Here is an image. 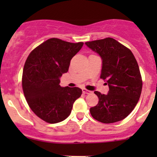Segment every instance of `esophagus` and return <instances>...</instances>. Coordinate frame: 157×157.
<instances>
[{
  "instance_id": "1",
  "label": "esophagus",
  "mask_w": 157,
  "mask_h": 157,
  "mask_svg": "<svg viewBox=\"0 0 157 157\" xmlns=\"http://www.w3.org/2000/svg\"><path fill=\"white\" fill-rule=\"evenodd\" d=\"M82 90H83V93H85V94H90V93H92V91H90V90H86V89L85 88L82 89Z\"/></svg>"
}]
</instances>
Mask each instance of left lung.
<instances>
[{
  "mask_svg": "<svg viewBox=\"0 0 157 157\" xmlns=\"http://www.w3.org/2000/svg\"><path fill=\"white\" fill-rule=\"evenodd\" d=\"M102 59L100 78L108 84V94L94 93L99 102L90 108L97 121L109 124L123 120L137 105L142 90V79L138 64L131 51L112 38L85 43Z\"/></svg>",
  "mask_w": 157,
  "mask_h": 157,
  "instance_id": "8db88e82",
  "label": "left lung"
}]
</instances>
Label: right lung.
Here are the masks:
<instances>
[{
  "instance_id": "right-lung-1",
  "label": "right lung",
  "mask_w": 157,
  "mask_h": 157,
  "mask_svg": "<svg viewBox=\"0 0 157 157\" xmlns=\"http://www.w3.org/2000/svg\"><path fill=\"white\" fill-rule=\"evenodd\" d=\"M83 45V42L52 38L32 51L26 59L22 78L25 98L32 111L46 122L66 119L81 96V89L61 87L59 83L60 77L68 71L71 60Z\"/></svg>"
}]
</instances>
